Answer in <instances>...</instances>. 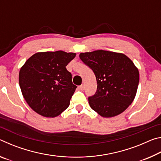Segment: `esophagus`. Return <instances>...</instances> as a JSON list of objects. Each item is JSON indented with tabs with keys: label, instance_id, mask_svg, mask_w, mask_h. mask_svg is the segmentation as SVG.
Masks as SVG:
<instances>
[{
	"label": "esophagus",
	"instance_id": "esophagus-1",
	"mask_svg": "<svg viewBox=\"0 0 161 161\" xmlns=\"http://www.w3.org/2000/svg\"><path fill=\"white\" fill-rule=\"evenodd\" d=\"M80 89H81V90H84V84H82L80 86Z\"/></svg>",
	"mask_w": 161,
	"mask_h": 161
}]
</instances>
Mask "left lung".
I'll use <instances>...</instances> for the list:
<instances>
[{"instance_id": "left-lung-1", "label": "left lung", "mask_w": 161, "mask_h": 161, "mask_svg": "<svg viewBox=\"0 0 161 161\" xmlns=\"http://www.w3.org/2000/svg\"><path fill=\"white\" fill-rule=\"evenodd\" d=\"M80 58L96 76L97 92L89 97L92 109L104 118L124 112L134 100L139 82V72L131 59L103 50L81 53Z\"/></svg>"}]
</instances>
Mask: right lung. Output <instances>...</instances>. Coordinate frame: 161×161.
Returning <instances> with one entry per match:
<instances>
[{"mask_svg": "<svg viewBox=\"0 0 161 161\" xmlns=\"http://www.w3.org/2000/svg\"><path fill=\"white\" fill-rule=\"evenodd\" d=\"M76 53L40 52L32 55L21 67L19 84L29 107L48 118L59 116L69 107L77 86L66 69Z\"/></svg>", "mask_w": 161, "mask_h": 161, "instance_id": "right-lung-1", "label": "right lung"}]
</instances>
